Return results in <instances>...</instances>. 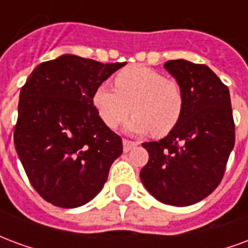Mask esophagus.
Wrapping results in <instances>:
<instances>
[{
    "label": "esophagus",
    "mask_w": 248,
    "mask_h": 248,
    "mask_svg": "<svg viewBox=\"0 0 248 248\" xmlns=\"http://www.w3.org/2000/svg\"><path fill=\"white\" fill-rule=\"evenodd\" d=\"M138 145L137 142H133V140H124V153H129L131 149H134L135 146Z\"/></svg>",
    "instance_id": "obj_1"
}]
</instances>
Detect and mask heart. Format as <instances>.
<instances>
[{
    "mask_svg": "<svg viewBox=\"0 0 248 248\" xmlns=\"http://www.w3.org/2000/svg\"><path fill=\"white\" fill-rule=\"evenodd\" d=\"M114 83L115 89L102 83L93 94V105L108 127H118L130 110L134 115L126 130L133 134L165 135L179 124L186 101L177 79L146 66H130L119 71Z\"/></svg>",
    "mask_w": 248,
    "mask_h": 248,
    "instance_id": "b5f03b06",
    "label": "heart"
}]
</instances>
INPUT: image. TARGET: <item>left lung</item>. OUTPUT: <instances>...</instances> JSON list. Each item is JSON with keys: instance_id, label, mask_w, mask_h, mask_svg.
I'll use <instances>...</instances> for the list:
<instances>
[{"instance_id": "left-lung-1", "label": "left lung", "mask_w": 248, "mask_h": 248, "mask_svg": "<svg viewBox=\"0 0 248 248\" xmlns=\"http://www.w3.org/2000/svg\"><path fill=\"white\" fill-rule=\"evenodd\" d=\"M185 93L179 124L158 142H145L149 162L140 181L153 197L171 206L202 201L222 181L235 143L229 87L206 65L165 63Z\"/></svg>"}]
</instances>
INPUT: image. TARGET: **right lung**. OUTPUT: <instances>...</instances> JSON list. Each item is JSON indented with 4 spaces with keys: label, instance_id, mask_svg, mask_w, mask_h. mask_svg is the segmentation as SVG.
<instances>
[{
    "label": "right lung",
    "instance_id": "1",
    "mask_svg": "<svg viewBox=\"0 0 248 248\" xmlns=\"http://www.w3.org/2000/svg\"><path fill=\"white\" fill-rule=\"evenodd\" d=\"M124 65L63 54L37 66L21 89L14 146L46 202L79 207L102 190L124 147L99 117L93 94Z\"/></svg>",
    "mask_w": 248,
    "mask_h": 248
}]
</instances>
